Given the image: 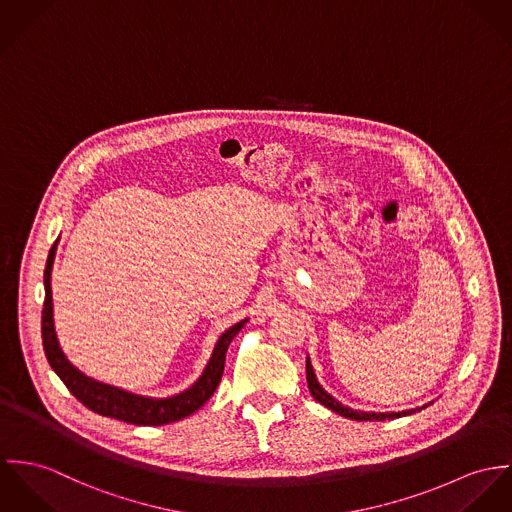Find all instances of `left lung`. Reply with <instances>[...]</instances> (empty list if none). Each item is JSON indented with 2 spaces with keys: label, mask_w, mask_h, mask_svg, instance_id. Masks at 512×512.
Instances as JSON below:
<instances>
[{
  "label": "left lung",
  "mask_w": 512,
  "mask_h": 512,
  "mask_svg": "<svg viewBox=\"0 0 512 512\" xmlns=\"http://www.w3.org/2000/svg\"><path fill=\"white\" fill-rule=\"evenodd\" d=\"M306 381H308V389H310V395L314 397V400H318L320 404H324L326 408H330L332 412L340 414L343 418H349V420H391V418H400V416H408L412 412H418L422 408H426L428 404L424 406H418V408H408V410H400V412H365V410H353L345 404H341L338 398L332 397L316 379V373H314V367H312V361L310 357H306Z\"/></svg>",
  "instance_id": "1"
}]
</instances>
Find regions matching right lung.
<instances>
[{
    "instance_id": "obj_1",
    "label": "right lung",
    "mask_w": 512,
    "mask_h": 512,
    "mask_svg": "<svg viewBox=\"0 0 512 512\" xmlns=\"http://www.w3.org/2000/svg\"><path fill=\"white\" fill-rule=\"evenodd\" d=\"M57 243L58 239L49 251L47 267H45V306H43L41 334H43L45 355L53 371L60 377V381L68 387V391L84 406H88L92 412L110 416L115 420H123L129 424H137V426L171 424L196 412L218 389L224 375L229 343L237 336V332H241V328L247 324L249 318L239 320L218 338L202 375L188 389L176 395L145 397V395H137L114 385L96 381L94 377H88L78 367H74L58 343L55 312H53V290H51V273H53V263L57 255Z\"/></svg>"
}]
</instances>
